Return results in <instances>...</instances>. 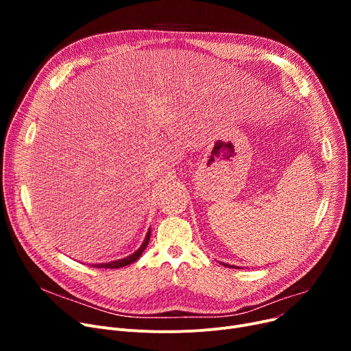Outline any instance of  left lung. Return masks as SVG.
<instances>
[{"mask_svg":"<svg viewBox=\"0 0 351 351\" xmlns=\"http://www.w3.org/2000/svg\"><path fill=\"white\" fill-rule=\"evenodd\" d=\"M223 266H226V267H234V269H237L236 266H230V265H223Z\"/></svg>","mask_w":351,"mask_h":351,"instance_id":"8db88e82","label":"left lung"}]
</instances>
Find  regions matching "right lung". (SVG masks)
<instances>
[{"instance_id":"right-lung-1","label":"right lung","mask_w":351,"mask_h":351,"mask_svg":"<svg viewBox=\"0 0 351 351\" xmlns=\"http://www.w3.org/2000/svg\"><path fill=\"white\" fill-rule=\"evenodd\" d=\"M149 239H151V229H149V232L146 233V237H145L143 243L141 245V247H139L135 253L129 254L128 257H125V259H121V261L109 262V263H99V265H94V267H98V269H118V267H123V266H126V265H131V263L136 262V261L139 259V256H141V254L143 253V250L146 249L147 243H149Z\"/></svg>"}]
</instances>
